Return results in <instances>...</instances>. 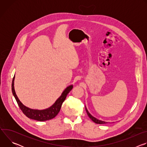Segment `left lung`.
Listing matches in <instances>:
<instances>
[{
  "mask_svg": "<svg viewBox=\"0 0 147 147\" xmlns=\"http://www.w3.org/2000/svg\"><path fill=\"white\" fill-rule=\"evenodd\" d=\"M86 110L88 116H89V117H90L94 122H95V123H96V124H107V123H108V122H107V121H104L100 120H99V119H98L94 117V116H92L89 113V112L88 111V110H87V109L86 108Z\"/></svg>",
  "mask_w": 147,
  "mask_h": 147,
  "instance_id": "1",
  "label": "left lung"
}]
</instances>
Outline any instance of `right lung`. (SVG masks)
Masks as SVG:
<instances>
[{
  "label": "right lung",
  "instance_id": "obj_1",
  "mask_svg": "<svg viewBox=\"0 0 147 147\" xmlns=\"http://www.w3.org/2000/svg\"><path fill=\"white\" fill-rule=\"evenodd\" d=\"M14 78H15V76H14L12 81L11 90H12L13 94L18 105V107L27 117H28L30 119L35 120L37 121H40L49 120L54 118L59 113L60 110V108L61 107V105L63 102L65 101L67 94L73 89L72 85L67 87L64 90V91L63 92L61 96L56 100V101L54 103L53 105L51 106L50 108L46 109H44V110L32 109L24 106L18 98L14 90Z\"/></svg>",
  "mask_w": 147,
  "mask_h": 147
}]
</instances>
